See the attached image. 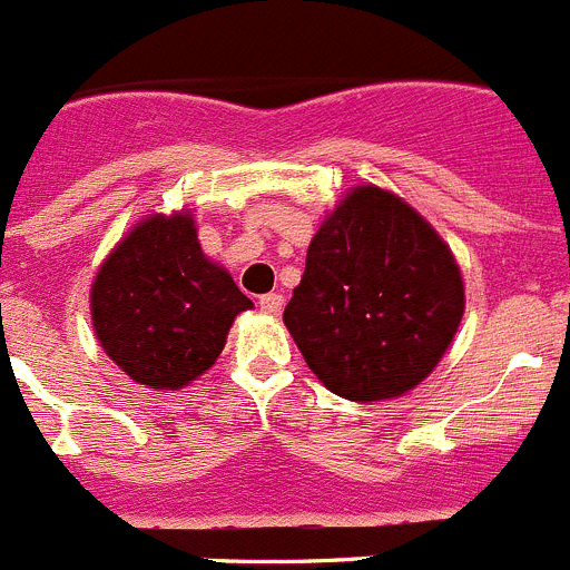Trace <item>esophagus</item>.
Segmentation results:
<instances>
[{"mask_svg": "<svg viewBox=\"0 0 570 570\" xmlns=\"http://www.w3.org/2000/svg\"><path fill=\"white\" fill-rule=\"evenodd\" d=\"M258 306H262L264 314H278L281 308H284V297L275 295V292H269V295H264L262 301H258Z\"/></svg>", "mask_w": 570, "mask_h": 570, "instance_id": "esophagus-1", "label": "esophagus"}]
</instances>
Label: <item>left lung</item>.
Wrapping results in <instances>:
<instances>
[{
    "instance_id": "left-lung-1",
    "label": "left lung",
    "mask_w": 570,
    "mask_h": 570,
    "mask_svg": "<svg viewBox=\"0 0 570 570\" xmlns=\"http://www.w3.org/2000/svg\"><path fill=\"white\" fill-rule=\"evenodd\" d=\"M465 314L449 242L403 197L353 186L314 234L284 325L308 370L356 403L429 379Z\"/></svg>"
}]
</instances>
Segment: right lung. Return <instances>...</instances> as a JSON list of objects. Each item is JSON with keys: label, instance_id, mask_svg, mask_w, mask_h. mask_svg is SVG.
I'll return each instance as SVG.
<instances>
[{"label": "right lung", "instance_id": "add662e5", "mask_svg": "<svg viewBox=\"0 0 570 570\" xmlns=\"http://www.w3.org/2000/svg\"><path fill=\"white\" fill-rule=\"evenodd\" d=\"M247 308L250 297L203 253L189 208L138 219L91 281L99 345L121 373L158 392L200 379Z\"/></svg>", "mask_w": 570, "mask_h": 570}]
</instances>
